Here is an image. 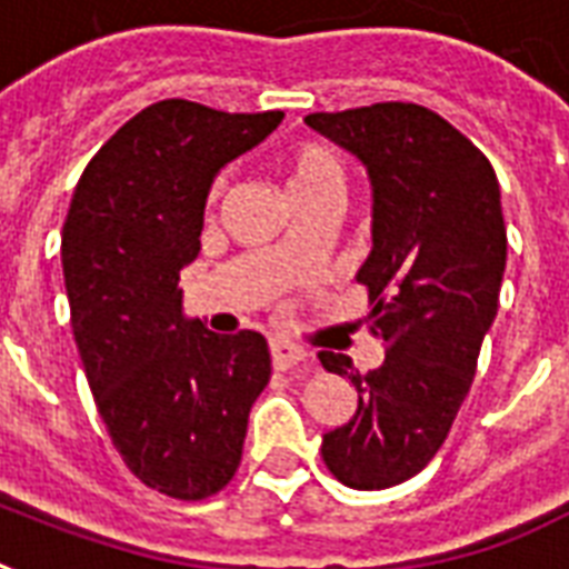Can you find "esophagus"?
<instances>
[{
    "instance_id": "esophagus-1",
    "label": "esophagus",
    "mask_w": 569,
    "mask_h": 569,
    "mask_svg": "<svg viewBox=\"0 0 569 569\" xmlns=\"http://www.w3.org/2000/svg\"><path fill=\"white\" fill-rule=\"evenodd\" d=\"M268 348H271V363H274V369H289L298 360H303V348L289 342V339H271Z\"/></svg>"
}]
</instances>
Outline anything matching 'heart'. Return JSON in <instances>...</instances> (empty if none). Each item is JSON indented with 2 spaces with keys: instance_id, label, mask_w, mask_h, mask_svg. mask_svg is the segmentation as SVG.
Returning <instances> with one entry per match:
<instances>
[{
  "instance_id": "1",
  "label": "heart",
  "mask_w": 569,
  "mask_h": 569,
  "mask_svg": "<svg viewBox=\"0 0 569 569\" xmlns=\"http://www.w3.org/2000/svg\"><path fill=\"white\" fill-rule=\"evenodd\" d=\"M286 177H289L292 197H303L319 194V191L339 194L346 173H342V162L330 147L319 144V141H301L286 156ZM223 189H227V177H218L209 189V200H218Z\"/></svg>"
}]
</instances>
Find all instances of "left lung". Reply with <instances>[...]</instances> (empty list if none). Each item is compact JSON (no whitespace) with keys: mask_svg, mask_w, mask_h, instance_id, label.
<instances>
[{"mask_svg":"<svg viewBox=\"0 0 569 569\" xmlns=\"http://www.w3.org/2000/svg\"><path fill=\"white\" fill-rule=\"evenodd\" d=\"M307 123L372 182V250L357 280L387 342L369 375L319 351L360 396L357 413L321 437V458L342 485L383 490L428 467L476 378L508 257L502 194L478 147L416 102L319 111Z\"/></svg>","mask_w":569,"mask_h":569,"instance_id":"obj_1","label":"left lung"}]
</instances>
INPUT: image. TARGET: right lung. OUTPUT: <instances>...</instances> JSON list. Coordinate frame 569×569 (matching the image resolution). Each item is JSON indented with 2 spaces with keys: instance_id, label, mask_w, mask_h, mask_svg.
Returning <instances> with one entry per match:
<instances>
[{
  "instance_id": "add662e5",
  "label": "right lung",
  "mask_w": 569,
  "mask_h": 569,
  "mask_svg": "<svg viewBox=\"0 0 569 569\" xmlns=\"http://www.w3.org/2000/svg\"><path fill=\"white\" fill-rule=\"evenodd\" d=\"M280 120L147 106L84 168L61 232L70 325L111 442L132 476L182 502L236 476L271 357L257 330L221 337L189 319L180 271L200 253L214 177Z\"/></svg>"
}]
</instances>
